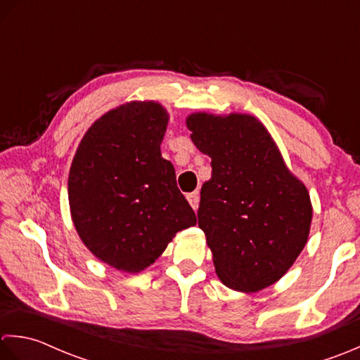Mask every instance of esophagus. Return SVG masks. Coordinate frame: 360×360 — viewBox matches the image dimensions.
<instances>
[{"label": "esophagus", "mask_w": 360, "mask_h": 360, "mask_svg": "<svg viewBox=\"0 0 360 360\" xmlns=\"http://www.w3.org/2000/svg\"><path fill=\"white\" fill-rule=\"evenodd\" d=\"M186 200L189 202L191 207H193L194 210L199 208V194L197 193H189L186 194Z\"/></svg>", "instance_id": "esophagus-1"}]
</instances>
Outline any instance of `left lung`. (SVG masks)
Instances as JSON below:
<instances>
[{
    "label": "left lung",
    "mask_w": 360,
    "mask_h": 360,
    "mask_svg": "<svg viewBox=\"0 0 360 360\" xmlns=\"http://www.w3.org/2000/svg\"><path fill=\"white\" fill-rule=\"evenodd\" d=\"M186 127L195 148L211 158L197 217L219 280L245 293L269 288L309 238L312 203L304 183L252 115L191 113Z\"/></svg>",
    "instance_id": "obj_1"
}]
</instances>
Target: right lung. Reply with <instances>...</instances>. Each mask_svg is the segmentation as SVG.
Listing matches in <instances>:
<instances>
[{
	"label": "right lung",
	"instance_id": "right-lung-1",
	"mask_svg": "<svg viewBox=\"0 0 360 360\" xmlns=\"http://www.w3.org/2000/svg\"><path fill=\"white\" fill-rule=\"evenodd\" d=\"M166 108L130 101L85 131L72 158L68 200L75 229L98 259L138 274L160 258L195 214L161 157Z\"/></svg>",
	"mask_w": 360,
	"mask_h": 360
}]
</instances>
